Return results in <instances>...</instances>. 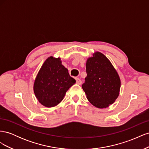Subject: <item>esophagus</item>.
Listing matches in <instances>:
<instances>
[{"mask_svg": "<svg viewBox=\"0 0 149 149\" xmlns=\"http://www.w3.org/2000/svg\"><path fill=\"white\" fill-rule=\"evenodd\" d=\"M76 84H81L82 83L81 80L79 78H76Z\"/></svg>", "mask_w": 149, "mask_h": 149, "instance_id": "obj_1", "label": "esophagus"}]
</instances>
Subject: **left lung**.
Wrapping results in <instances>:
<instances>
[{
    "label": "left lung",
    "instance_id": "8db88e82",
    "mask_svg": "<svg viewBox=\"0 0 149 149\" xmlns=\"http://www.w3.org/2000/svg\"><path fill=\"white\" fill-rule=\"evenodd\" d=\"M87 76L82 88L88 101L97 108H106L113 104L120 92V77L109 59L96 52L86 63Z\"/></svg>",
    "mask_w": 149,
    "mask_h": 149
}]
</instances>
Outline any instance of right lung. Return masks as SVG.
I'll return each instance as SVG.
<instances>
[{
	"instance_id": "1",
	"label": "right lung",
	"mask_w": 149,
	"mask_h": 149,
	"mask_svg": "<svg viewBox=\"0 0 149 149\" xmlns=\"http://www.w3.org/2000/svg\"><path fill=\"white\" fill-rule=\"evenodd\" d=\"M76 83L60 57L49 56L36 76L33 91L39 102L47 107L57 106L63 100L69 88Z\"/></svg>"
}]
</instances>
